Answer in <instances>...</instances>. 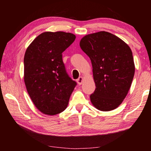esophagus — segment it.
<instances>
[{
  "label": "esophagus",
  "mask_w": 151,
  "mask_h": 151,
  "mask_svg": "<svg viewBox=\"0 0 151 151\" xmlns=\"http://www.w3.org/2000/svg\"><path fill=\"white\" fill-rule=\"evenodd\" d=\"M83 78L82 77V76H80V77H79L77 80H76V82H77L78 85H81V84L83 83Z\"/></svg>",
  "instance_id": "obj_1"
}]
</instances>
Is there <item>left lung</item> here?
<instances>
[{
	"mask_svg": "<svg viewBox=\"0 0 151 151\" xmlns=\"http://www.w3.org/2000/svg\"><path fill=\"white\" fill-rule=\"evenodd\" d=\"M80 47L93 66L96 88L90 95L91 103L102 111L117 108L126 97L134 77L131 48L116 36L105 31L86 35Z\"/></svg>",
	"mask_w": 151,
	"mask_h": 151,
	"instance_id": "left-lung-1",
	"label": "left lung"
}]
</instances>
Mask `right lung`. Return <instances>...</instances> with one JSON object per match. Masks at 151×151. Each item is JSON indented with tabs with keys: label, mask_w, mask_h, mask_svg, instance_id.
Listing matches in <instances>:
<instances>
[{
	"label": "right lung",
	"mask_w": 151,
	"mask_h": 151,
	"mask_svg": "<svg viewBox=\"0 0 151 151\" xmlns=\"http://www.w3.org/2000/svg\"><path fill=\"white\" fill-rule=\"evenodd\" d=\"M75 39L70 32H45L26 50L25 85L33 103L42 113L55 115L67 107L76 82L66 72L62 53Z\"/></svg>",
	"instance_id": "right-lung-1"
}]
</instances>
